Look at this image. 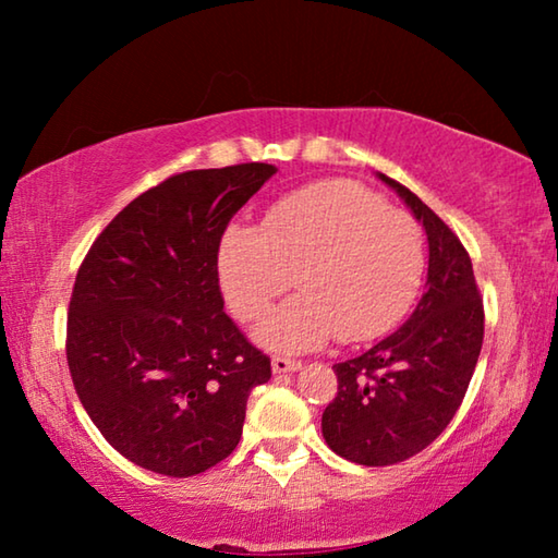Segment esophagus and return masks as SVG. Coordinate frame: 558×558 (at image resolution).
I'll return each instance as SVG.
<instances>
[{"label":"esophagus","instance_id":"34e87169","mask_svg":"<svg viewBox=\"0 0 558 558\" xmlns=\"http://www.w3.org/2000/svg\"><path fill=\"white\" fill-rule=\"evenodd\" d=\"M272 374H290V372H298L300 369V362L298 359H286V356H272Z\"/></svg>","mask_w":558,"mask_h":558}]
</instances>
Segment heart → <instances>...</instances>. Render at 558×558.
I'll use <instances>...</instances> for the list:
<instances>
[{"label":"heart","mask_w":558,"mask_h":558,"mask_svg":"<svg viewBox=\"0 0 558 558\" xmlns=\"http://www.w3.org/2000/svg\"><path fill=\"white\" fill-rule=\"evenodd\" d=\"M421 276L418 223L344 179L282 196L260 229L231 226L219 243L221 292L243 323L258 319L295 278L302 295L256 329L270 352H307L332 335L379 337L411 305Z\"/></svg>","instance_id":"b5f03b06"}]
</instances>
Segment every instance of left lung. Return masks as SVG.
<instances>
[{"mask_svg":"<svg viewBox=\"0 0 558 558\" xmlns=\"http://www.w3.org/2000/svg\"><path fill=\"white\" fill-rule=\"evenodd\" d=\"M428 235L426 292L413 315L335 364L337 396L323 413L327 446L356 465L381 468L428 448L465 399L485 337V310L465 245L411 189L379 174Z\"/></svg>","mask_w":558,"mask_h":558,"instance_id":"8db88e82","label":"left lung"}]
</instances>
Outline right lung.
Wrapping results in <instances>:
<instances>
[{"label":"right lung","instance_id":"right-lung-1","mask_svg":"<svg viewBox=\"0 0 558 558\" xmlns=\"http://www.w3.org/2000/svg\"><path fill=\"white\" fill-rule=\"evenodd\" d=\"M278 169H194L130 202L75 276L65 356L83 409L135 465L192 477L239 446L270 359L223 313L219 243Z\"/></svg>","mask_w":558,"mask_h":558}]
</instances>
